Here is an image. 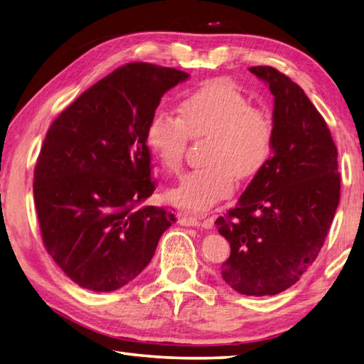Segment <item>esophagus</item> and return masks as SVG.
<instances>
[{
    "label": "esophagus",
    "mask_w": 364,
    "mask_h": 364,
    "mask_svg": "<svg viewBox=\"0 0 364 364\" xmlns=\"http://www.w3.org/2000/svg\"><path fill=\"white\" fill-rule=\"evenodd\" d=\"M178 223H180V225H184V227H200V225H202L200 219H197L196 215H192L189 213H183V214L178 215Z\"/></svg>",
    "instance_id": "obj_1"
}]
</instances>
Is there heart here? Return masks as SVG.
<instances>
[{"label":"heart","mask_w":364,"mask_h":364,"mask_svg":"<svg viewBox=\"0 0 364 364\" xmlns=\"http://www.w3.org/2000/svg\"><path fill=\"white\" fill-rule=\"evenodd\" d=\"M210 137L206 166L184 175L168 198L191 213H205L233 194L237 176L249 180L266 167L274 150L275 123L249 98L214 81L186 97L178 106V119L153 114L145 129V144L167 172L181 168L188 139Z\"/></svg>","instance_id":"b5f03b06"}]
</instances>
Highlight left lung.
Wrapping results in <instances>:
<instances>
[{
  "label": "left lung",
  "instance_id": "8db88e82",
  "mask_svg": "<svg viewBox=\"0 0 364 364\" xmlns=\"http://www.w3.org/2000/svg\"><path fill=\"white\" fill-rule=\"evenodd\" d=\"M274 95V150L215 225L231 247L220 274L244 296H275L318 257L339 203L338 150L304 89L274 67H250Z\"/></svg>",
  "mask_w": 364,
  "mask_h": 364
}]
</instances>
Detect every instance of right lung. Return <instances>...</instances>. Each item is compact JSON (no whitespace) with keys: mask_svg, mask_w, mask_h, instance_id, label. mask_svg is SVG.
Masks as SVG:
<instances>
[{"mask_svg":"<svg viewBox=\"0 0 364 364\" xmlns=\"http://www.w3.org/2000/svg\"><path fill=\"white\" fill-rule=\"evenodd\" d=\"M189 78L131 63L75 100L51 123L34 170L45 249L72 282L122 288L151 261L175 215L141 206L154 191L145 129L162 95Z\"/></svg>","mask_w":364,"mask_h":364,"instance_id":"1","label":"right lung"}]
</instances>
